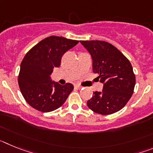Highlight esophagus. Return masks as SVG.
<instances>
[{
  "mask_svg": "<svg viewBox=\"0 0 153 153\" xmlns=\"http://www.w3.org/2000/svg\"><path fill=\"white\" fill-rule=\"evenodd\" d=\"M74 87H75V88H76V89H81V88H82V86H81L80 85H79V84H75V85H74Z\"/></svg>",
  "mask_w": 153,
  "mask_h": 153,
  "instance_id": "34e87169",
  "label": "esophagus"
}]
</instances>
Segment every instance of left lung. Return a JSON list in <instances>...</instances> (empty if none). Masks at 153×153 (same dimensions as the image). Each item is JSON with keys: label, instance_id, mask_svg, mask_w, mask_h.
I'll return each mask as SVG.
<instances>
[{"label": "left lung", "instance_id": "1", "mask_svg": "<svg viewBox=\"0 0 153 153\" xmlns=\"http://www.w3.org/2000/svg\"><path fill=\"white\" fill-rule=\"evenodd\" d=\"M91 55L93 71L103 83L100 92H93L87 106L95 113L113 114L126 106L132 97L136 76L129 60L117 47L101 40H80Z\"/></svg>", "mask_w": 153, "mask_h": 153}]
</instances>
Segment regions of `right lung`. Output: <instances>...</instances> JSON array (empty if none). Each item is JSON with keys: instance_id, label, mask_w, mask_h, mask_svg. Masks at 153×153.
Wrapping results in <instances>:
<instances>
[{"instance_id": "1", "label": "right lung", "mask_w": 153, "mask_h": 153, "mask_svg": "<svg viewBox=\"0 0 153 153\" xmlns=\"http://www.w3.org/2000/svg\"><path fill=\"white\" fill-rule=\"evenodd\" d=\"M79 40L51 36L26 53L21 64L18 84L30 106L40 112L53 111L63 105L74 90L71 83L60 85L51 80L53 68L60 66L62 56Z\"/></svg>"}]
</instances>
